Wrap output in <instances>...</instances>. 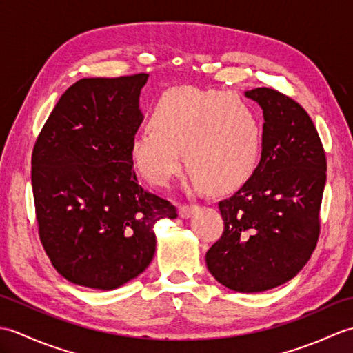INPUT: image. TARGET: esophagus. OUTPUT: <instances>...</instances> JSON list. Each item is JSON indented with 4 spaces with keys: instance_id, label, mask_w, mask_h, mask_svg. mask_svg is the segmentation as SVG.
<instances>
[{
    "instance_id": "esophagus-1",
    "label": "esophagus",
    "mask_w": 353,
    "mask_h": 353,
    "mask_svg": "<svg viewBox=\"0 0 353 353\" xmlns=\"http://www.w3.org/2000/svg\"><path fill=\"white\" fill-rule=\"evenodd\" d=\"M196 211H197L196 205H182L179 208V216H181V219H190V216Z\"/></svg>"
}]
</instances>
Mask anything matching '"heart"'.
Returning a JSON list of instances; mask_svg holds the SVG:
<instances>
[{"instance_id": "obj_1", "label": "heart", "mask_w": 353, "mask_h": 353, "mask_svg": "<svg viewBox=\"0 0 353 353\" xmlns=\"http://www.w3.org/2000/svg\"><path fill=\"white\" fill-rule=\"evenodd\" d=\"M130 139L134 170L154 186L168 185L181 170V152L190 174L209 192H230L258 167L262 133L254 110L241 97L194 86L159 95Z\"/></svg>"}]
</instances>
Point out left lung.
<instances>
[{
    "mask_svg": "<svg viewBox=\"0 0 353 353\" xmlns=\"http://www.w3.org/2000/svg\"><path fill=\"white\" fill-rule=\"evenodd\" d=\"M245 97L264 117L261 161L243 188L219 203L224 230L206 265L232 291L261 292L297 276L316 249L326 157L301 104L268 88Z\"/></svg>",
    "mask_w": 353,
    "mask_h": 353,
    "instance_id": "left-lung-1",
    "label": "left lung"
}]
</instances>
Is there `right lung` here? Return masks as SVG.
I'll use <instances>...</instances> for the list:
<instances>
[{"instance_id":"right-lung-1","label":"right lung","mask_w":353,"mask_h":353,"mask_svg":"<svg viewBox=\"0 0 353 353\" xmlns=\"http://www.w3.org/2000/svg\"><path fill=\"white\" fill-rule=\"evenodd\" d=\"M147 80H79L37 137L32 186L41 243L71 283L109 291L130 282L154 256V224L177 216L139 185L129 156Z\"/></svg>"}]
</instances>
